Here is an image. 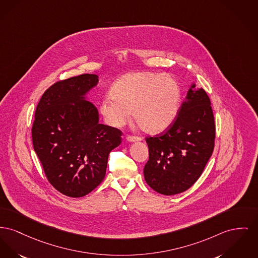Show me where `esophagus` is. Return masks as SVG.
<instances>
[{
    "label": "esophagus",
    "mask_w": 258,
    "mask_h": 258,
    "mask_svg": "<svg viewBox=\"0 0 258 258\" xmlns=\"http://www.w3.org/2000/svg\"><path fill=\"white\" fill-rule=\"evenodd\" d=\"M126 140H127L128 142L133 143V142H137V141H140L141 139H140L139 137H126Z\"/></svg>",
    "instance_id": "1"
}]
</instances>
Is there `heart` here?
<instances>
[{"mask_svg":"<svg viewBox=\"0 0 258 258\" xmlns=\"http://www.w3.org/2000/svg\"><path fill=\"white\" fill-rule=\"evenodd\" d=\"M110 96L99 104L107 124L120 127L131 118L147 134L166 131L175 121L181 103V89L175 79L151 72L121 77L114 83Z\"/></svg>","mask_w":258,"mask_h":258,"instance_id":"1","label":"heart"}]
</instances>
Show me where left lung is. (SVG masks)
Masks as SVG:
<instances>
[{
	"mask_svg": "<svg viewBox=\"0 0 258 258\" xmlns=\"http://www.w3.org/2000/svg\"><path fill=\"white\" fill-rule=\"evenodd\" d=\"M211 100L192 83L178 115L167 132L146 139L149 161L143 173L156 192L171 196L189 189L204 171L214 147Z\"/></svg>",
	"mask_w": 258,
	"mask_h": 258,
	"instance_id": "left-lung-1",
	"label": "left lung"
}]
</instances>
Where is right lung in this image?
<instances>
[{"mask_svg":"<svg viewBox=\"0 0 258 258\" xmlns=\"http://www.w3.org/2000/svg\"><path fill=\"white\" fill-rule=\"evenodd\" d=\"M99 77L83 74L61 81L43 94L32 127L34 150L50 184L68 197L86 196L104 179L109 153L121 133L99 123L88 94Z\"/></svg>","mask_w":258,"mask_h":258,"instance_id":"add662e5","label":"right lung"}]
</instances>
